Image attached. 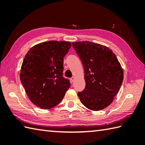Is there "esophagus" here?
Returning a JSON list of instances; mask_svg holds the SVG:
<instances>
[{"mask_svg":"<svg viewBox=\"0 0 145 145\" xmlns=\"http://www.w3.org/2000/svg\"><path fill=\"white\" fill-rule=\"evenodd\" d=\"M75 76H73L72 77L70 78L71 81H72V82H73V81H74V80H75Z\"/></svg>","mask_w":145,"mask_h":145,"instance_id":"esophagus-1","label":"esophagus"}]
</instances>
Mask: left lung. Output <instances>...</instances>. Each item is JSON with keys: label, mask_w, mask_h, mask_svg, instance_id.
Masks as SVG:
<instances>
[{"label": "left lung", "mask_w": 145, "mask_h": 145, "mask_svg": "<svg viewBox=\"0 0 145 145\" xmlns=\"http://www.w3.org/2000/svg\"><path fill=\"white\" fill-rule=\"evenodd\" d=\"M84 65L85 88L78 92L81 102L93 111L112 103L123 80V70L113 51L105 45L88 41L72 43Z\"/></svg>", "instance_id": "1"}]
</instances>
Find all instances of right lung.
Returning a JSON list of instances; mask_svg holds the SVG:
<instances>
[{
	"mask_svg": "<svg viewBox=\"0 0 145 145\" xmlns=\"http://www.w3.org/2000/svg\"><path fill=\"white\" fill-rule=\"evenodd\" d=\"M72 47L70 42L50 40L33 46L21 66L20 79L30 100L50 109L62 100L70 87L63 78V57Z\"/></svg>",
	"mask_w": 145,
	"mask_h": 145,
	"instance_id": "add662e5",
	"label": "right lung"
}]
</instances>
